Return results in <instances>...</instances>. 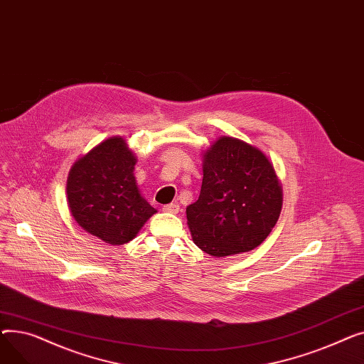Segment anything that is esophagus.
<instances>
[{"instance_id": "34e87169", "label": "esophagus", "mask_w": 364, "mask_h": 364, "mask_svg": "<svg viewBox=\"0 0 364 364\" xmlns=\"http://www.w3.org/2000/svg\"><path fill=\"white\" fill-rule=\"evenodd\" d=\"M164 213H169V214H177L180 213V206L177 203H168L162 208Z\"/></svg>"}]
</instances>
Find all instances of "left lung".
I'll list each match as a JSON object with an SVG mask.
<instances>
[{
	"label": "left lung",
	"mask_w": 364,
	"mask_h": 364,
	"mask_svg": "<svg viewBox=\"0 0 364 364\" xmlns=\"http://www.w3.org/2000/svg\"><path fill=\"white\" fill-rule=\"evenodd\" d=\"M202 158L200 195L186 208L195 245L215 258L255 250L272 233L283 205L272 161L261 149L227 136Z\"/></svg>",
	"instance_id": "left-lung-1"
}]
</instances>
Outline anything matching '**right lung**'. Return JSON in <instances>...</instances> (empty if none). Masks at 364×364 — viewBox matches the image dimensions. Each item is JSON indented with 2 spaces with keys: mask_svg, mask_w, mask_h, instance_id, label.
Here are the masks:
<instances>
[{
  "mask_svg": "<svg viewBox=\"0 0 364 364\" xmlns=\"http://www.w3.org/2000/svg\"><path fill=\"white\" fill-rule=\"evenodd\" d=\"M136 164V153L121 136L102 141L75 161L66 193L69 211L82 230L109 245H124L156 214L140 193Z\"/></svg>",
  "mask_w": 364,
  "mask_h": 364,
  "instance_id": "1",
  "label": "right lung"
}]
</instances>
